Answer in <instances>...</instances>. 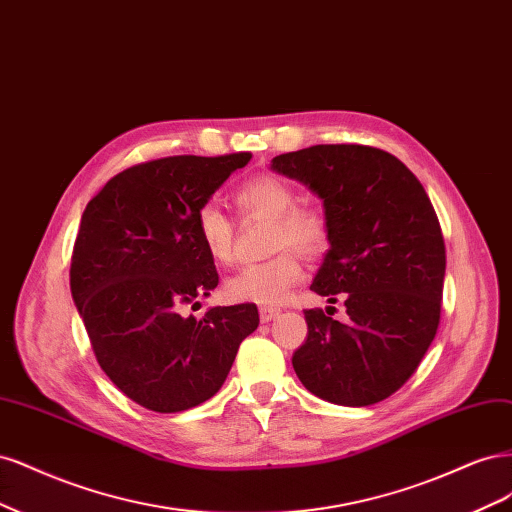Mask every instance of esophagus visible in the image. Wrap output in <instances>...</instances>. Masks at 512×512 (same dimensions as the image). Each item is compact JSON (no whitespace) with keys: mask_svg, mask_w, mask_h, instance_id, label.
Instances as JSON below:
<instances>
[{"mask_svg":"<svg viewBox=\"0 0 512 512\" xmlns=\"http://www.w3.org/2000/svg\"><path fill=\"white\" fill-rule=\"evenodd\" d=\"M278 312L280 310H276V308H259V319H261V323H270L272 319L278 317Z\"/></svg>","mask_w":512,"mask_h":512,"instance_id":"34e87169","label":"esophagus"}]
</instances>
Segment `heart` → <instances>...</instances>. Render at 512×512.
Returning a JSON list of instances; mask_svg holds the SVG:
<instances>
[{
  "label": "heart",
  "mask_w": 512,
  "mask_h": 512,
  "mask_svg": "<svg viewBox=\"0 0 512 512\" xmlns=\"http://www.w3.org/2000/svg\"><path fill=\"white\" fill-rule=\"evenodd\" d=\"M236 206L242 214H259L272 221L270 249L274 257L242 266L225 280V295L236 304L276 306L302 278V263L296 250L306 257L321 255L329 244V227L315 208L298 206V191L285 178L274 174L253 176L236 189ZM197 238L208 257L217 263L234 259V223L214 202H206L195 217ZM285 245L296 249L285 250Z\"/></svg>",
  "instance_id": "heart-1"
}]
</instances>
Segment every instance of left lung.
<instances>
[{"label":"left lung","mask_w":512,"mask_h":512,"mask_svg":"<svg viewBox=\"0 0 512 512\" xmlns=\"http://www.w3.org/2000/svg\"><path fill=\"white\" fill-rule=\"evenodd\" d=\"M272 170L319 195L329 251L310 289L344 300L349 321L304 310L308 338L293 370L317 398L370 406L421 364L440 323L444 240L434 206L404 163L381 148L317 144L272 159Z\"/></svg>","instance_id":"8db88e82"}]
</instances>
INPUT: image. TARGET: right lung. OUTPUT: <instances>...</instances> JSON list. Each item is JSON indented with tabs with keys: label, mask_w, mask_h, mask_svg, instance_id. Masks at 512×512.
<instances>
[{
	"label": "right lung",
	"mask_w": 512,
	"mask_h": 512,
	"mask_svg": "<svg viewBox=\"0 0 512 512\" xmlns=\"http://www.w3.org/2000/svg\"><path fill=\"white\" fill-rule=\"evenodd\" d=\"M251 153L178 155L110 178L82 212L70 289L97 364L129 400L180 412L210 400L240 342L259 325L255 304L185 317L219 285L195 217Z\"/></svg>",
	"instance_id": "1"
}]
</instances>
